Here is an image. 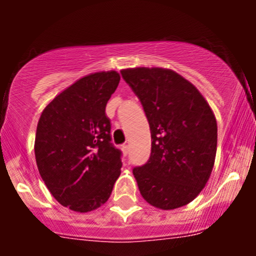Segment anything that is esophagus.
Segmentation results:
<instances>
[{"mask_svg":"<svg viewBox=\"0 0 256 256\" xmlns=\"http://www.w3.org/2000/svg\"><path fill=\"white\" fill-rule=\"evenodd\" d=\"M121 151H122L124 156H128V144H122V146H121Z\"/></svg>","mask_w":256,"mask_h":256,"instance_id":"1","label":"esophagus"}]
</instances>
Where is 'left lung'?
I'll return each instance as SVG.
<instances>
[{
    "mask_svg": "<svg viewBox=\"0 0 256 256\" xmlns=\"http://www.w3.org/2000/svg\"><path fill=\"white\" fill-rule=\"evenodd\" d=\"M142 104L151 130V156L132 170L141 196L171 210L192 202L207 184L216 154L218 128L200 90L164 68L121 70Z\"/></svg>",
    "mask_w": 256,
    "mask_h": 256,
    "instance_id": "obj_1",
    "label": "left lung"
}]
</instances>
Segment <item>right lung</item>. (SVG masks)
Here are the masks:
<instances>
[{
    "label": "right lung",
    "instance_id": "1",
    "mask_svg": "<svg viewBox=\"0 0 256 256\" xmlns=\"http://www.w3.org/2000/svg\"><path fill=\"white\" fill-rule=\"evenodd\" d=\"M120 82L115 70L85 76L59 92L37 125L38 171L54 198L79 213L109 200L121 174V152L112 146L108 102Z\"/></svg>",
    "mask_w": 256,
    "mask_h": 256
}]
</instances>
